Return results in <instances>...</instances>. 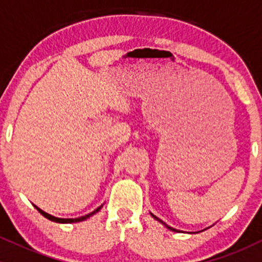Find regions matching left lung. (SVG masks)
Returning <instances> with one entry per match:
<instances>
[{
	"label": "left lung",
	"mask_w": 262,
	"mask_h": 262,
	"mask_svg": "<svg viewBox=\"0 0 262 262\" xmlns=\"http://www.w3.org/2000/svg\"><path fill=\"white\" fill-rule=\"evenodd\" d=\"M150 215H152V218H155V219H156V221H158V222H160V223H162V224H163V226H165V227H166V228H168V229H170V231H173V232H181V231H180V229H176V228H172V227H170V226H168V224H166V223H165V222H163V221H161V219H160V218H157V216H156V215H155V214H152V213H150ZM208 228H209V227H208ZM205 229H207V228H205ZM205 229H203V231H205ZM189 233H194V232H189Z\"/></svg>",
	"instance_id": "obj_1"
}]
</instances>
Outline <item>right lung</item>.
Wrapping results in <instances>:
<instances>
[{
    "instance_id": "right-lung-1",
    "label": "right lung",
    "mask_w": 262,
    "mask_h": 262,
    "mask_svg": "<svg viewBox=\"0 0 262 262\" xmlns=\"http://www.w3.org/2000/svg\"><path fill=\"white\" fill-rule=\"evenodd\" d=\"M102 205H104V204H102ZM102 205H100L99 208H96V209H95L94 212H91V213L86 214V215L78 216V218H58V216H54V215H52V214H49V213L44 212V210H41L40 208H38V207H36V205H34V207H35V209L38 210V212L40 213L41 215L46 216L47 219H49V221H52V222H57V223H78V222L86 221L87 218H90V216H92V215H94V214L99 213L100 210H101Z\"/></svg>"
}]
</instances>
